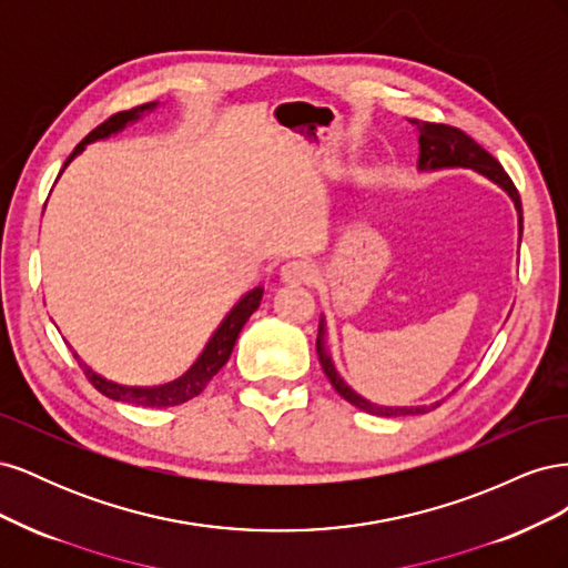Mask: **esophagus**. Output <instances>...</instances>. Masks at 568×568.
<instances>
[{
	"label": "esophagus",
	"instance_id": "esophagus-1",
	"mask_svg": "<svg viewBox=\"0 0 568 568\" xmlns=\"http://www.w3.org/2000/svg\"><path fill=\"white\" fill-rule=\"evenodd\" d=\"M315 277L313 265H307L305 261H291L286 265H282L280 270V282L282 284H311Z\"/></svg>",
	"mask_w": 568,
	"mask_h": 568
}]
</instances>
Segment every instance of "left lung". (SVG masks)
Instances as JSON below:
<instances>
[{
  "label": "left lung",
  "instance_id": "8db88e82",
  "mask_svg": "<svg viewBox=\"0 0 568 568\" xmlns=\"http://www.w3.org/2000/svg\"><path fill=\"white\" fill-rule=\"evenodd\" d=\"M409 123L417 128V142H419V159H417V170L419 173H436V170H474L480 178H486L495 186H500L503 192L511 199L514 209H517L519 217V244H521V234H524V211H521V199L517 186L509 180V175L503 170V165L497 163L490 153L476 144L471 136L455 128H445L436 123H424V120L409 118ZM317 357L320 365L326 374V379L332 382L336 393L343 400H348L357 409L367 412V415L376 417H405V415H424V412L438 407L445 398L428 403V405H405V407H390V405H376L367 400L365 395H359L353 390L346 379L338 374L329 346H326V320L320 315V329H317Z\"/></svg>",
  "mask_w": 568,
  "mask_h": 568
}]
</instances>
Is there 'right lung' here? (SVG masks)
<instances>
[{
	"instance_id": "1",
	"label": "right lung",
	"mask_w": 568,
	"mask_h": 568,
	"mask_svg": "<svg viewBox=\"0 0 568 568\" xmlns=\"http://www.w3.org/2000/svg\"><path fill=\"white\" fill-rule=\"evenodd\" d=\"M159 106H161L159 101H151V104L136 106L132 111H123V113H115L113 118H109L106 123H101L99 128H94L75 146V151L63 163L61 173H63L68 165H71V161L75 156H80V153L84 151V146L92 144V142H99V140H109V136L123 132L128 125L140 123L144 115L153 113ZM263 291H265L263 286H255V288L246 291V294L234 303L232 311L225 317H222V322L217 324V329L213 332L209 343H205L203 351L199 353V357L192 363V367H189L184 374H180L178 379L168 382V384H159V386H128V384L111 382V379H106V376H101L99 372H94L73 348L71 351H73L75 359L80 363L82 372L88 374V379L92 382V386L99 393H104L106 398H111V400L130 403V405H142V407H173V405H182L186 400L196 398V395L205 386H209V382L213 379V376L222 369V365L227 363L232 351H234V343H236L239 334H242V329H244V324L248 322V317L257 311V307H261Z\"/></svg>"
}]
</instances>
